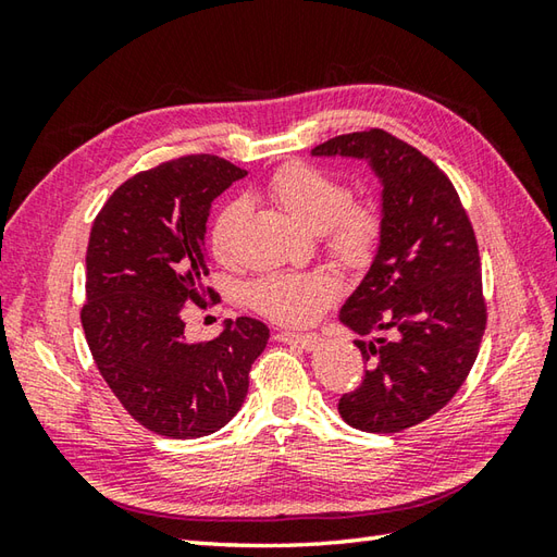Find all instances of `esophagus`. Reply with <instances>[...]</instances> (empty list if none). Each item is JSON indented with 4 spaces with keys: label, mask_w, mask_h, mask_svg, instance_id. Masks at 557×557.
<instances>
[{
    "label": "esophagus",
    "mask_w": 557,
    "mask_h": 557,
    "mask_svg": "<svg viewBox=\"0 0 557 557\" xmlns=\"http://www.w3.org/2000/svg\"><path fill=\"white\" fill-rule=\"evenodd\" d=\"M275 339L287 342V345H294V347L306 349V351H311L321 345V335H315V333H287V330H280Z\"/></svg>",
    "instance_id": "esophagus-1"
}]
</instances>
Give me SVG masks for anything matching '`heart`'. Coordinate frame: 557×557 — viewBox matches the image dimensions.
<instances>
[{"label":"heart","instance_id":"1","mask_svg":"<svg viewBox=\"0 0 557 557\" xmlns=\"http://www.w3.org/2000/svg\"><path fill=\"white\" fill-rule=\"evenodd\" d=\"M265 196L292 220L323 232L327 253L347 268H366L381 242V212L373 200L349 198L335 174L309 162H289L265 186ZM246 210L239 200L224 206L210 227V248L220 263H234ZM342 294V282L325 270L268 272L248 285V304L282 325L318 321Z\"/></svg>","mask_w":557,"mask_h":557}]
</instances>
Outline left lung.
I'll return each mask as SVG.
<instances>
[{
    "label": "left lung",
    "instance_id": "8db88e82",
    "mask_svg": "<svg viewBox=\"0 0 557 557\" xmlns=\"http://www.w3.org/2000/svg\"><path fill=\"white\" fill-rule=\"evenodd\" d=\"M313 156L369 160L383 184L381 244L339 311L369 363L339 397L366 433L407 431L441 411L467 381L486 330L479 244L447 174L383 128L335 136Z\"/></svg>",
    "mask_w": 557,
    "mask_h": 557
}]
</instances>
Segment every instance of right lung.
Returning <instances> with one entry per match:
<instances>
[{"label":"right lung","mask_w":557,"mask_h":557,"mask_svg":"<svg viewBox=\"0 0 557 557\" xmlns=\"http://www.w3.org/2000/svg\"><path fill=\"white\" fill-rule=\"evenodd\" d=\"M242 176L218 156L162 162L116 188L92 222L83 333L122 407L158 435L186 441L232 421L268 345L270 330L246 315L210 342L184 339V304L215 297L200 282L210 206Z\"/></svg>","instance_id":"right-lung-1"}]
</instances>
